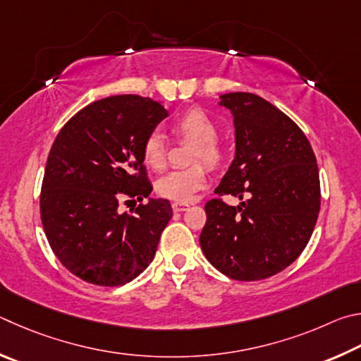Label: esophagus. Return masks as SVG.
<instances>
[{"label": "esophagus", "instance_id": "esophagus-1", "mask_svg": "<svg viewBox=\"0 0 361 361\" xmlns=\"http://www.w3.org/2000/svg\"><path fill=\"white\" fill-rule=\"evenodd\" d=\"M187 207H188L187 203H173V211L174 212H182V211H185Z\"/></svg>", "mask_w": 361, "mask_h": 361}]
</instances>
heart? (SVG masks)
<instances>
[{
    "instance_id": "obj_1",
    "label": "heart",
    "mask_w": 361,
    "mask_h": 361,
    "mask_svg": "<svg viewBox=\"0 0 361 361\" xmlns=\"http://www.w3.org/2000/svg\"><path fill=\"white\" fill-rule=\"evenodd\" d=\"M173 131L177 136L195 142L192 163L203 161L216 168L224 160L225 150L217 139V123L209 114L193 107L173 122ZM166 141L160 131H152L142 142L144 163L152 169H163L166 164ZM207 184V171L204 164H195L187 169H176L161 176L157 180L155 190L160 197L176 203H190L197 193Z\"/></svg>"
}]
</instances>
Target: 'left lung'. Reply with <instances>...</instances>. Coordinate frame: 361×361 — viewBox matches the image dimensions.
Listing matches in <instances>:
<instances>
[{
  "label": "left lung",
  "instance_id": "left-lung-1",
  "mask_svg": "<svg viewBox=\"0 0 361 361\" xmlns=\"http://www.w3.org/2000/svg\"><path fill=\"white\" fill-rule=\"evenodd\" d=\"M235 123L236 152L207 201L200 236L214 268L235 281H262L292 264L311 239L320 211L314 150L292 118L254 93L220 97Z\"/></svg>",
  "mask_w": 361,
  "mask_h": 361
}]
</instances>
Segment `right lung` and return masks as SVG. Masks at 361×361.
<instances>
[{"mask_svg": "<svg viewBox=\"0 0 361 361\" xmlns=\"http://www.w3.org/2000/svg\"><path fill=\"white\" fill-rule=\"evenodd\" d=\"M168 111L160 101L116 94L68 120L49 152L41 188V220L55 257L88 283L131 282L154 260L173 217L168 200L149 198L135 214L120 200L152 192L142 142Z\"/></svg>", "mask_w": 361, "mask_h": 361, "instance_id": "add662e5", "label": "right lung"}]
</instances>
